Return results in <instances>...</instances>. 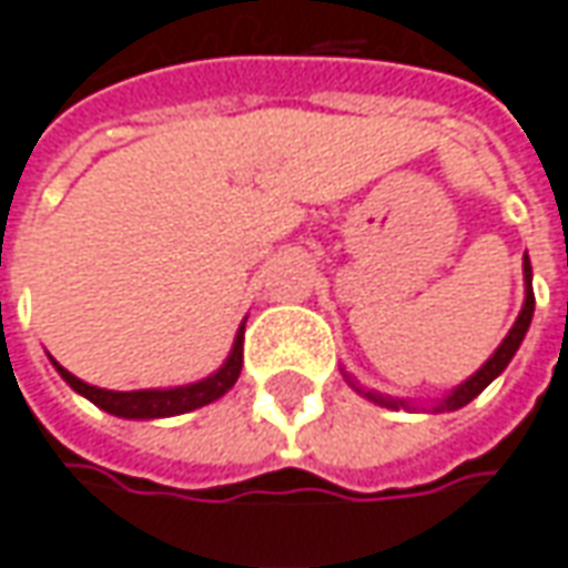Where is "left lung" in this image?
I'll use <instances>...</instances> for the list:
<instances>
[{
  "label": "left lung",
  "instance_id": "left-lung-1",
  "mask_svg": "<svg viewBox=\"0 0 568 568\" xmlns=\"http://www.w3.org/2000/svg\"><path fill=\"white\" fill-rule=\"evenodd\" d=\"M531 314H535V288H531V264H528V254H525V304H521V314H518V321L513 323V329H509V336L499 343V348L494 352V358H487V364L480 367L475 377H468V381L462 383L459 389H453L449 396L443 402L434 405V412H456L462 405H468V402L475 399L478 393H484L490 383L497 381L499 374L506 371V364L513 362V355L518 352V345L525 339V333H528V323H531ZM367 399L381 402V405H389V408H399L405 402L396 399H383L377 393H364Z\"/></svg>",
  "mask_w": 568,
  "mask_h": 568
}]
</instances>
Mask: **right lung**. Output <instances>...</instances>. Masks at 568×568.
<instances>
[{
	"mask_svg": "<svg viewBox=\"0 0 568 568\" xmlns=\"http://www.w3.org/2000/svg\"><path fill=\"white\" fill-rule=\"evenodd\" d=\"M242 343H245V326L239 329L232 355L225 358V364L210 374L206 381L191 383V386H175V389H134V393H112V389H100L90 383L78 381L74 374H69L62 364H55V371L62 374V381L69 383L74 393L88 396L93 405H100L109 415L119 418H169V415H185L191 408L210 405L213 399H220L223 393H229L239 374H242Z\"/></svg>",
	"mask_w": 568,
	"mask_h": 568,
	"instance_id": "1",
	"label": "right lung"
}]
</instances>
